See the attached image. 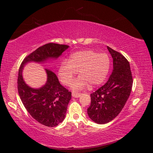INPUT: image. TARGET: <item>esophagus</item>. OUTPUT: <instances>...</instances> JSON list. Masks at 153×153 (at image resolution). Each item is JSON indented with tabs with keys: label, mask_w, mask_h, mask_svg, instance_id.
<instances>
[{
	"label": "esophagus",
	"mask_w": 153,
	"mask_h": 153,
	"mask_svg": "<svg viewBox=\"0 0 153 153\" xmlns=\"http://www.w3.org/2000/svg\"><path fill=\"white\" fill-rule=\"evenodd\" d=\"M72 96L74 98H78L81 96V93H78L76 92H72Z\"/></svg>",
	"instance_id": "esophagus-1"
}]
</instances>
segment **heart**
<instances>
[{"mask_svg": "<svg viewBox=\"0 0 153 153\" xmlns=\"http://www.w3.org/2000/svg\"><path fill=\"white\" fill-rule=\"evenodd\" d=\"M110 69V59L107 54L90 50L76 51L64 60L59 68V76L64 84L69 85L79 71L80 76L74 80L71 86L74 90L86 88L89 84L97 86L107 78Z\"/></svg>", "mask_w": 153, "mask_h": 153, "instance_id": "1", "label": "heart"}]
</instances>
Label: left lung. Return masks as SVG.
Listing matches in <instances>:
<instances>
[{
  "label": "left lung",
  "mask_w": 153,
  "mask_h": 153,
  "mask_svg": "<svg viewBox=\"0 0 153 153\" xmlns=\"http://www.w3.org/2000/svg\"><path fill=\"white\" fill-rule=\"evenodd\" d=\"M113 58V69L106 82L90 94L88 115L98 124L110 122L119 115L130 95L133 79L128 61L117 51L107 46Z\"/></svg>",
  "instance_id": "1"
}]
</instances>
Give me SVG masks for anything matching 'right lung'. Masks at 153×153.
Instances as JSON below:
<instances>
[{
	"label": "right lung",
	"instance_id": "add662e5",
	"mask_svg": "<svg viewBox=\"0 0 153 153\" xmlns=\"http://www.w3.org/2000/svg\"><path fill=\"white\" fill-rule=\"evenodd\" d=\"M69 47L55 43L46 44L27 56L19 69L17 89L21 100L30 115L47 127L56 126L64 120L71 92L62 86L55 74L48 68L45 69L47 81L39 88L28 86L23 78L22 71L27 63H44L52 59H57Z\"/></svg>",
	"mask_w": 153,
	"mask_h": 153
}]
</instances>
